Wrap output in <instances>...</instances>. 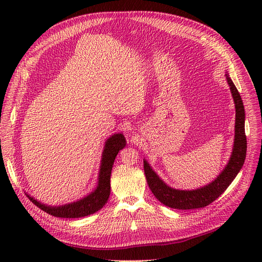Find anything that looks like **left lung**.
<instances>
[{"mask_svg":"<svg viewBox=\"0 0 262 262\" xmlns=\"http://www.w3.org/2000/svg\"><path fill=\"white\" fill-rule=\"evenodd\" d=\"M226 79L236 107L235 141H233V148L228 163L212 183L195 190H176L163 183L150 168L147 161H143L144 174L150 191L160 203L170 208L187 210L206 207L223 193L243 167L246 156L244 106L240 93L228 74H226Z\"/></svg>","mask_w":262,"mask_h":262,"instance_id":"1","label":"left lung"}]
</instances>
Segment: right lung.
Listing matches in <instances>:
<instances>
[{
	"label": "right lung",
	"instance_id": "add662e5",
	"mask_svg": "<svg viewBox=\"0 0 262 262\" xmlns=\"http://www.w3.org/2000/svg\"><path fill=\"white\" fill-rule=\"evenodd\" d=\"M126 145V140L123 134H115L109 137L105 142L104 150L102 154L101 167L99 173V183L95 190L84 199L62 206H48L26 194L38 208L47 213L57 217H82L99 211L107 203L110 194V175L115 159L124 146Z\"/></svg>",
	"mask_w": 262,
	"mask_h": 262
}]
</instances>
